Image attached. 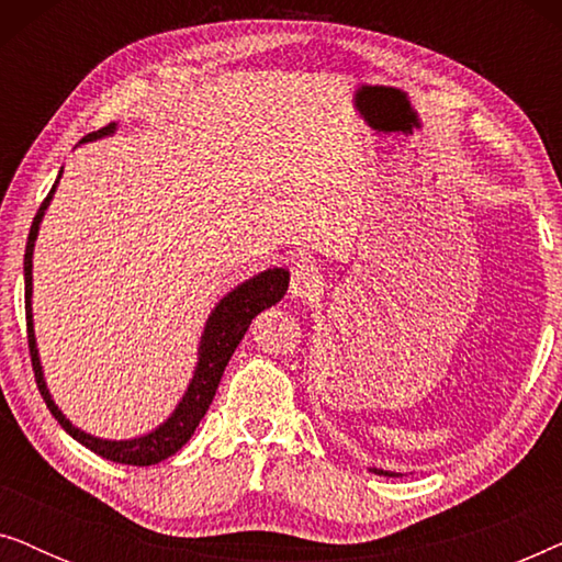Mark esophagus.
Segmentation results:
<instances>
[{
  "label": "esophagus",
  "mask_w": 562,
  "mask_h": 562,
  "mask_svg": "<svg viewBox=\"0 0 562 562\" xmlns=\"http://www.w3.org/2000/svg\"><path fill=\"white\" fill-rule=\"evenodd\" d=\"M322 289V273L319 268L310 263V260H302L291 268V283H289V294L294 299H312L314 294H319Z\"/></svg>",
  "instance_id": "obj_1"
}]
</instances>
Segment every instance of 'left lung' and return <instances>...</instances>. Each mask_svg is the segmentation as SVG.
<instances>
[{
    "mask_svg": "<svg viewBox=\"0 0 562 562\" xmlns=\"http://www.w3.org/2000/svg\"><path fill=\"white\" fill-rule=\"evenodd\" d=\"M368 471L375 473V475H389V479H391V475H396V473H391V471H383V468H368Z\"/></svg>",
    "mask_w": 562,
    "mask_h": 562,
    "instance_id": "8db88e82",
    "label": "left lung"
}]
</instances>
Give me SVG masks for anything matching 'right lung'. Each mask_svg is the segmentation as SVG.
Instances as JSON below:
<instances>
[{"mask_svg": "<svg viewBox=\"0 0 562 562\" xmlns=\"http://www.w3.org/2000/svg\"><path fill=\"white\" fill-rule=\"evenodd\" d=\"M117 125H106L99 130V133H89L83 137V143H94L102 140V137L114 135ZM60 173L53 183L50 194L45 196V202L37 210L33 227H30L27 235V245H25V314H27V345H30V358H33V371H35V381L37 389H41V396L45 406H48L53 417L58 419V425L66 429L68 435L74 437L76 442H81L83 448H89L97 456H102L112 463H122V465H156L160 460H166L173 452H179L183 445L191 440L194 429L199 427V422L204 419L206 409H210L214 394H217V386L222 381V373L233 358V352L240 340L248 333L250 322L258 317L260 312L268 310V306L279 304L283 294L289 289V271L286 268H268V271H260L252 276V279H245L243 283H237L235 289H229L225 296L214 304V310L210 312V317L204 322L202 337H199V348H196V366L191 371L189 386L183 391V396L179 398V404L173 406V412L160 422L158 427H153L150 432L137 435V437H127V440H106V437H97L91 432H83L81 427H76L71 419L60 412V406L53 402L48 381H45L43 373V363H41V350H37V340H35V322H33V252H35V240L37 233H41V222L48 212V206L53 202V194H56Z\"/></svg>", "mask_w": 562, "mask_h": 562, "instance_id": "add662e5", "label": "right lung"}]
</instances>
